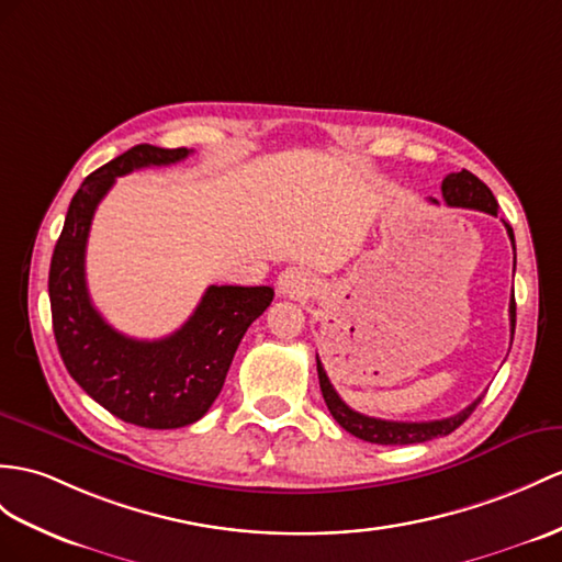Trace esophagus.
Segmentation results:
<instances>
[{
	"label": "esophagus",
	"mask_w": 562,
	"mask_h": 562,
	"mask_svg": "<svg viewBox=\"0 0 562 562\" xmlns=\"http://www.w3.org/2000/svg\"><path fill=\"white\" fill-rule=\"evenodd\" d=\"M310 289V277L305 269L300 267H289L285 271H281L279 277V291L283 295H300Z\"/></svg>",
	"instance_id": "esophagus-1"
}]
</instances>
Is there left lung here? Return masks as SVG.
Wrapping results in <instances>:
<instances>
[{
    "instance_id": "8db88e82",
    "label": "left lung",
    "mask_w": 562,
    "mask_h": 562,
    "mask_svg": "<svg viewBox=\"0 0 562 562\" xmlns=\"http://www.w3.org/2000/svg\"><path fill=\"white\" fill-rule=\"evenodd\" d=\"M441 193H443V200L448 207L479 210V212L498 216V202H496L494 193H491L488 186L484 181H479V178L468 169H462L458 173H448L441 183ZM431 202L436 204V200H431ZM505 228H508V236H510L513 250H515V236H513L510 224H505ZM513 334H515V295L510 297V340H513ZM317 374H319V386H322V395L326 401L328 413L334 415V419L340 424V427L350 431L352 436H358V439H362V441L379 443V446L424 443V441L439 439V436H448L474 413V407L479 403H482V395H479L472 405H468L464 409H460L458 415L446 417V419H431V422L376 419V417H367V415L355 413L352 407H348L344 401H340V395L331 386V381H328L319 358H317Z\"/></svg>"
}]
</instances>
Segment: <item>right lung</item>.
Instances as JSON below:
<instances>
[{
	"mask_svg": "<svg viewBox=\"0 0 562 562\" xmlns=\"http://www.w3.org/2000/svg\"><path fill=\"white\" fill-rule=\"evenodd\" d=\"M190 153L186 147L135 145L92 171L68 204L49 265L52 326L68 374L114 417L145 429L188 427L207 413L240 338L273 300L269 285H210L188 322L159 340L119 334L90 303L88 234L116 176L167 167Z\"/></svg>",
	"mask_w": 562,
	"mask_h": 562,
	"instance_id": "add662e5",
	"label": "right lung"
}]
</instances>
